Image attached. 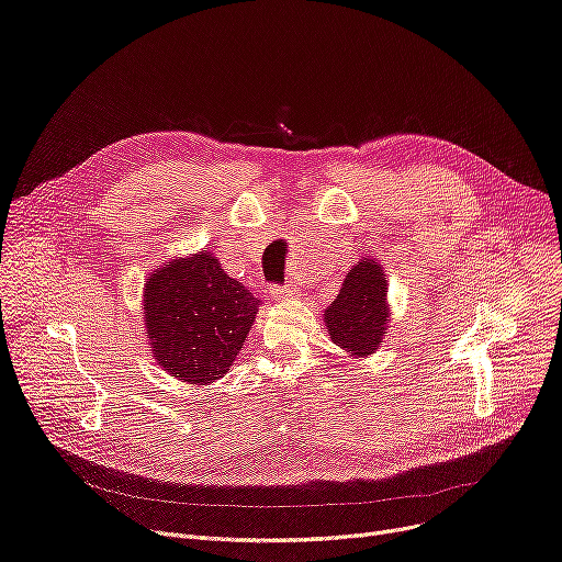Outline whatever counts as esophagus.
Returning <instances> with one entry per match:
<instances>
[{
	"label": "esophagus",
	"mask_w": 562,
	"mask_h": 562,
	"mask_svg": "<svg viewBox=\"0 0 562 562\" xmlns=\"http://www.w3.org/2000/svg\"><path fill=\"white\" fill-rule=\"evenodd\" d=\"M270 294H276L278 299H289V296L299 294V286L294 282L282 284V286H270Z\"/></svg>",
	"instance_id": "obj_1"
}]
</instances>
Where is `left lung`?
I'll return each mask as SVG.
<instances>
[{
    "instance_id": "left-lung-1",
    "label": "left lung",
    "mask_w": 562,
    "mask_h": 562,
    "mask_svg": "<svg viewBox=\"0 0 562 562\" xmlns=\"http://www.w3.org/2000/svg\"><path fill=\"white\" fill-rule=\"evenodd\" d=\"M330 340L351 357H368L386 330V278L378 261H359L349 270L340 294L326 310Z\"/></svg>"
}]
</instances>
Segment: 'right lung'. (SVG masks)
<instances>
[{"label": "right lung", "mask_w": 562, "mask_h": 562, "mask_svg": "<svg viewBox=\"0 0 562 562\" xmlns=\"http://www.w3.org/2000/svg\"><path fill=\"white\" fill-rule=\"evenodd\" d=\"M143 303L157 363L190 384L226 375L259 310L249 289L228 278L207 249L155 270Z\"/></svg>", "instance_id": "1"}]
</instances>
